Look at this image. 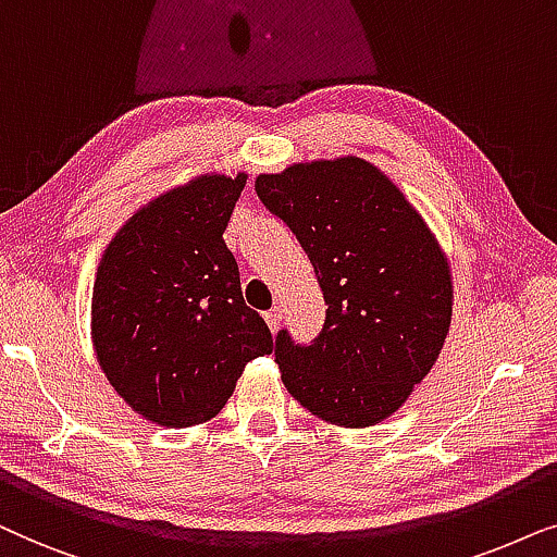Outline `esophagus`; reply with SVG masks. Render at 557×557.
Wrapping results in <instances>:
<instances>
[{
	"mask_svg": "<svg viewBox=\"0 0 557 557\" xmlns=\"http://www.w3.org/2000/svg\"><path fill=\"white\" fill-rule=\"evenodd\" d=\"M264 321L270 323V329L274 331L280 325V321H283V308H272V310H267L264 313Z\"/></svg>",
	"mask_w": 557,
	"mask_h": 557,
	"instance_id": "34e87169",
	"label": "esophagus"
}]
</instances>
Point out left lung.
Wrapping results in <instances>:
<instances>
[{"instance_id": "1", "label": "left lung", "mask_w": 557, "mask_h": 557, "mask_svg": "<svg viewBox=\"0 0 557 557\" xmlns=\"http://www.w3.org/2000/svg\"><path fill=\"white\" fill-rule=\"evenodd\" d=\"M264 209L300 242L321 285V333L274 336L285 387L325 422L367 428L410 397L450 325L446 257L387 175L359 158L259 175Z\"/></svg>"}]
</instances>
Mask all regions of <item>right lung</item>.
Masks as SVG:
<instances>
[{
  "label": "right lung",
  "instance_id": "obj_1",
  "mask_svg": "<svg viewBox=\"0 0 557 557\" xmlns=\"http://www.w3.org/2000/svg\"><path fill=\"white\" fill-rule=\"evenodd\" d=\"M247 175H203L135 213L94 283L91 333L111 387L147 420L188 428L232 397L272 333L244 302L224 232Z\"/></svg>",
  "mask_w": 557,
  "mask_h": 557
}]
</instances>
